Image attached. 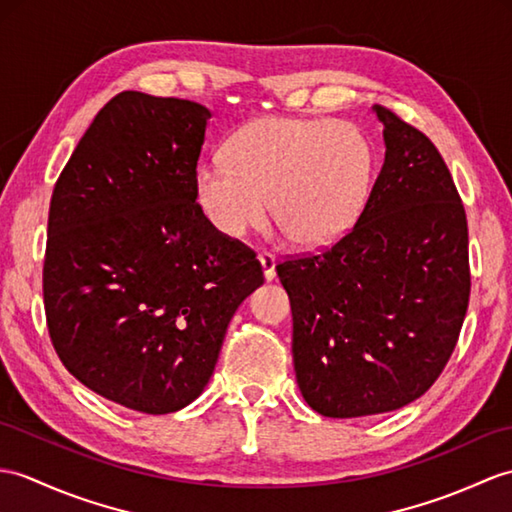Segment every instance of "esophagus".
I'll return each instance as SVG.
<instances>
[{"label":"esophagus","mask_w":512,"mask_h":512,"mask_svg":"<svg viewBox=\"0 0 512 512\" xmlns=\"http://www.w3.org/2000/svg\"><path fill=\"white\" fill-rule=\"evenodd\" d=\"M259 264H261V270H264V279H266V281H272V279L277 277V270H275L277 259H275V255L261 253V255H259Z\"/></svg>","instance_id":"esophagus-1"}]
</instances>
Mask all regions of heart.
I'll return each instance as SVG.
<instances>
[{"label": "heart", "mask_w": 512, "mask_h": 512, "mask_svg": "<svg viewBox=\"0 0 512 512\" xmlns=\"http://www.w3.org/2000/svg\"><path fill=\"white\" fill-rule=\"evenodd\" d=\"M375 168L358 126L268 115L231 137L227 157L202 161L194 176L198 207L211 227L240 240L270 213L299 246H325L351 227Z\"/></svg>", "instance_id": "1"}]
</instances>
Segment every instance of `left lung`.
I'll return each instance as SVG.
<instances>
[{
    "label": "left lung",
    "instance_id": "1",
    "mask_svg": "<svg viewBox=\"0 0 512 512\" xmlns=\"http://www.w3.org/2000/svg\"><path fill=\"white\" fill-rule=\"evenodd\" d=\"M386 157L355 227L277 266L292 305L296 384L323 417L408 406L454 353L467 314V216L441 152L375 104Z\"/></svg>",
    "mask_w": 512,
    "mask_h": 512
}]
</instances>
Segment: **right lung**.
<instances>
[{"mask_svg":"<svg viewBox=\"0 0 512 512\" xmlns=\"http://www.w3.org/2000/svg\"><path fill=\"white\" fill-rule=\"evenodd\" d=\"M209 109L122 91L58 176L43 301L80 384L146 414L189 406L237 307L264 283L253 251L211 227L194 176Z\"/></svg>","mask_w":512,"mask_h":512,"instance_id":"obj_1","label":"right lung"}]
</instances>
